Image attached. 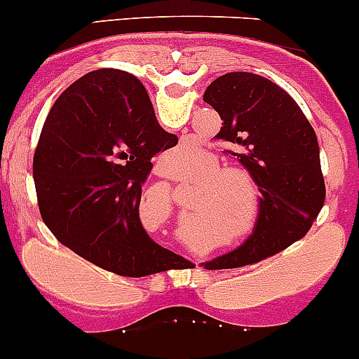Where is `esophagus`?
Masks as SVG:
<instances>
[{
  "label": "esophagus",
  "instance_id": "1",
  "mask_svg": "<svg viewBox=\"0 0 359 359\" xmlns=\"http://www.w3.org/2000/svg\"><path fill=\"white\" fill-rule=\"evenodd\" d=\"M156 170H158L159 175H163V177H168V173H170V168L166 163H159V165L156 166Z\"/></svg>",
  "mask_w": 359,
  "mask_h": 359
}]
</instances>
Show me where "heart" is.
<instances>
[{
    "label": "heart",
    "mask_w": 359,
    "mask_h": 359,
    "mask_svg": "<svg viewBox=\"0 0 359 359\" xmlns=\"http://www.w3.org/2000/svg\"><path fill=\"white\" fill-rule=\"evenodd\" d=\"M179 182L196 184L191 217L200 236H226V247L242 249L263 222L261 187L249 172L226 168L212 152L193 149L180 156Z\"/></svg>",
    "instance_id": "b5f03b06"
}]
</instances>
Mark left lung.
Masks as SVG:
<instances>
[{"instance_id": "8db88e82", "label": "left lung", "mask_w": 359, "mask_h": 359, "mask_svg": "<svg viewBox=\"0 0 359 359\" xmlns=\"http://www.w3.org/2000/svg\"><path fill=\"white\" fill-rule=\"evenodd\" d=\"M221 116L214 140L250 172L263 194V222L256 238L217 257L221 266H245L304 238L326 198L316 131L298 103L272 80L249 72L215 79L203 95Z\"/></svg>"}]
</instances>
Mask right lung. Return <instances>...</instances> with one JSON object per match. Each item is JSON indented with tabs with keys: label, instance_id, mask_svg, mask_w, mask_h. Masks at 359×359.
Here are the masks:
<instances>
[{
	"label": "right lung",
	"instance_id": "obj_1",
	"mask_svg": "<svg viewBox=\"0 0 359 359\" xmlns=\"http://www.w3.org/2000/svg\"><path fill=\"white\" fill-rule=\"evenodd\" d=\"M177 144L131 73H86L52 105L33 158L41 219L65 247L123 277L159 273L172 257L138 217L151 159Z\"/></svg>",
	"mask_w": 359,
	"mask_h": 359
}]
</instances>
